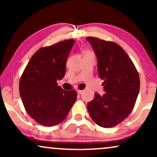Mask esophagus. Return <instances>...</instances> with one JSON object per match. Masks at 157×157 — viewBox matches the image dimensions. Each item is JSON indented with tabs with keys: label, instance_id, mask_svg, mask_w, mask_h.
Returning <instances> with one entry per match:
<instances>
[{
	"label": "esophagus",
	"instance_id": "1",
	"mask_svg": "<svg viewBox=\"0 0 157 157\" xmlns=\"http://www.w3.org/2000/svg\"><path fill=\"white\" fill-rule=\"evenodd\" d=\"M77 93H78V94H81L83 93V91L82 90H77Z\"/></svg>",
	"mask_w": 157,
	"mask_h": 157
}]
</instances>
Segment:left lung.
<instances>
[{
    "instance_id": "1",
    "label": "left lung",
    "mask_w": 157,
    "mask_h": 157,
    "mask_svg": "<svg viewBox=\"0 0 157 157\" xmlns=\"http://www.w3.org/2000/svg\"><path fill=\"white\" fill-rule=\"evenodd\" d=\"M97 59L99 78L105 93L95 94L87 104L92 121L112 128L124 121L133 110L139 93L140 80L134 65L121 46L98 38L86 37Z\"/></svg>"
}]
</instances>
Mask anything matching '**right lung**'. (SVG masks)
Masks as SVG:
<instances>
[{
	"label": "right lung",
	"mask_w": 157,
	"mask_h": 157,
	"mask_svg": "<svg viewBox=\"0 0 157 157\" xmlns=\"http://www.w3.org/2000/svg\"><path fill=\"white\" fill-rule=\"evenodd\" d=\"M74 40L37 50L30 59L19 82V93L28 114L44 126H54L66 118L76 100L74 90L66 91L57 81L66 74V64Z\"/></svg>",
	"instance_id": "add662e5"
}]
</instances>
